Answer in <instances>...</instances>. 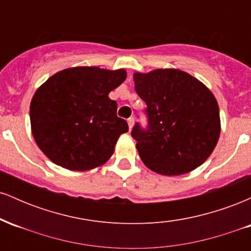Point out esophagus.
<instances>
[{
    "label": "esophagus",
    "mask_w": 251,
    "mask_h": 251,
    "mask_svg": "<svg viewBox=\"0 0 251 251\" xmlns=\"http://www.w3.org/2000/svg\"><path fill=\"white\" fill-rule=\"evenodd\" d=\"M127 124H128V127L129 129H131L132 127H133V124H134V118H128L127 119Z\"/></svg>",
    "instance_id": "esophagus-1"
}]
</instances>
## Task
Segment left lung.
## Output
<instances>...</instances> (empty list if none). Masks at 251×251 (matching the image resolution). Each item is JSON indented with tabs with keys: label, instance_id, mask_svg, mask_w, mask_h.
Listing matches in <instances>:
<instances>
[{
	"label": "left lung",
	"instance_id": "left-lung-1",
	"mask_svg": "<svg viewBox=\"0 0 251 251\" xmlns=\"http://www.w3.org/2000/svg\"><path fill=\"white\" fill-rule=\"evenodd\" d=\"M137 94L148 105V129L137 123L132 137L152 171L179 176L212 153L221 134L220 108L211 91L186 72L162 68L133 74Z\"/></svg>",
	"mask_w": 251,
	"mask_h": 251
}]
</instances>
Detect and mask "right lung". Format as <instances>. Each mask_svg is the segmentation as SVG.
<instances>
[{
	"mask_svg": "<svg viewBox=\"0 0 251 251\" xmlns=\"http://www.w3.org/2000/svg\"><path fill=\"white\" fill-rule=\"evenodd\" d=\"M125 70L72 67L57 72L36 89L30 102L31 133L56 165L85 171L102 165L128 131L117 116L109 92L126 79Z\"/></svg>",
	"mask_w": 251,
	"mask_h": 251,
	"instance_id": "obj_1",
	"label": "right lung"
}]
</instances>
